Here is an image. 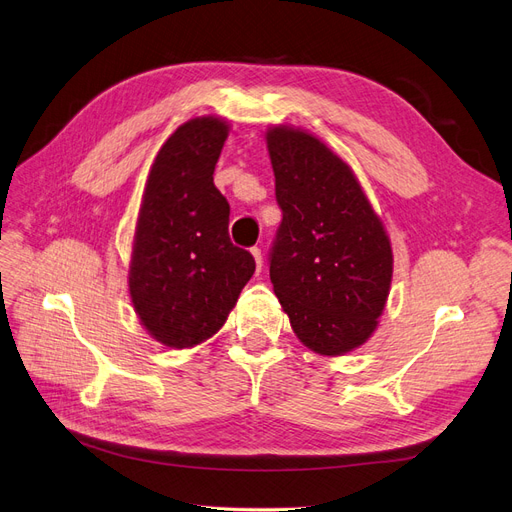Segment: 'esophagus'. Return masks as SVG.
Returning <instances> with one entry per match:
<instances>
[{
  "instance_id": "34e87169",
  "label": "esophagus",
  "mask_w": 512,
  "mask_h": 512,
  "mask_svg": "<svg viewBox=\"0 0 512 512\" xmlns=\"http://www.w3.org/2000/svg\"><path fill=\"white\" fill-rule=\"evenodd\" d=\"M251 253H253V257H255V263H257V272H259V270H261V266H263V255H261V249H259V246H253Z\"/></svg>"
}]
</instances>
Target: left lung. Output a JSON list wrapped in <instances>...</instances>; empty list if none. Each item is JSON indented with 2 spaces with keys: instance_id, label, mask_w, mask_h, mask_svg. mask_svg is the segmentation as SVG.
Wrapping results in <instances>:
<instances>
[{
  "instance_id": "1",
  "label": "left lung",
  "mask_w": 512,
  "mask_h": 512,
  "mask_svg": "<svg viewBox=\"0 0 512 512\" xmlns=\"http://www.w3.org/2000/svg\"><path fill=\"white\" fill-rule=\"evenodd\" d=\"M282 211L270 280L295 335L318 354L365 344L392 280V249L350 166L304 130L268 132Z\"/></svg>"
}]
</instances>
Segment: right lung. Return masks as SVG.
Returning <instances> with one entry per match:
<instances>
[{
  "instance_id": "1",
  "label": "right lung",
  "mask_w": 512,
  "mask_h": 512,
  "mask_svg": "<svg viewBox=\"0 0 512 512\" xmlns=\"http://www.w3.org/2000/svg\"><path fill=\"white\" fill-rule=\"evenodd\" d=\"M227 139L219 118L179 126L149 170L128 287L141 323L168 348L217 333L255 272L227 234L230 204L213 183Z\"/></svg>"
}]
</instances>
